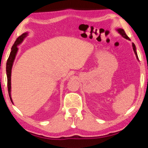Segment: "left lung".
<instances>
[{
    "instance_id": "obj_1",
    "label": "left lung",
    "mask_w": 148,
    "mask_h": 148,
    "mask_svg": "<svg viewBox=\"0 0 148 148\" xmlns=\"http://www.w3.org/2000/svg\"><path fill=\"white\" fill-rule=\"evenodd\" d=\"M117 30H118L119 33H120L121 35H122L125 38H126V39H127V40H130V38H129L128 36H127L126 33H125V32L124 29H118ZM132 44H133V50H134V52H135V55H136L137 58H138V56H137V52H136V48H135V44H133V43Z\"/></svg>"
}]
</instances>
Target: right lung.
Segmentation results:
<instances>
[{
  "label": "right lung",
  "mask_w": 148,
  "mask_h": 148,
  "mask_svg": "<svg viewBox=\"0 0 148 148\" xmlns=\"http://www.w3.org/2000/svg\"><path fill=\"white\" fill-rule=\"evenodd\" d=\"M27 35V33L23 34L21 36L17 38L15 40V43L12 46L11 48V52L10 53V55L8 58L7 62V66H6V71H7V87H8V92H9V95L12 102V99L11 97V69L12 66H13V63L14 61V59L15 58L16 53L17 52V45L19 44L21 42L23 41V38Z\"/></svg>",
  "instance_id": "right-lung-1"
}]
</instances>
